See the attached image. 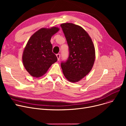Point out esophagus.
Returning a JSON list of instances; mask_svg holds the SVG:
<instances>
[{
	"label": "esophagus",
	"mask_w": 126,
	"mask_h": 126,
	"mask_svg": "<svg viewBox=\"0 0 126 126\" xmlns=\"http://www.w3.org/2000/svg\"><path fill=\"white\" fill-rule=\"evenodd\" d=\"M56 56H57V57L58 58V60H59L60 59V54H57L56 55Z\"/></svg>",
	"instance_id": "obj_1"
}]
</instances>
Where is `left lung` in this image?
I'll return each mask as SVG.
<instances>
[{
    "instance_id": "1",
    "label": "left lung",
    "mask_w": 126,
    "mask_h": 126,
    "mask_svg": "<svg viewBox=\"0 0 126 126\" xmlns=\"http://www.w3.org/2000/svg\"><path fill=\"white\" fill-rule=\"evenodd\" d=\"M68 45L69 56L61 63L64 76L77 82L91 70L95 60V49L88 33L80 26L70 23L61 24Z\"/></svg>"
}]
</instances>
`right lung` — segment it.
I'll return each instance as SVG.
<instances>
[{"label": "right lung", "instance_id": "right-lung-1", "mask_svg": "<svg viewBox=\"0 0 126 126\" xmlns=\"http://www.w3.org/2000/svg\"><path fill=\"white\" fill-rule=\"evenodd\" d=\"M59 30L57 27L42 28L30 38L23 51L22 61L25 68L32 76L38 78L43 76L57 61L50 41Z\"/></svg>", "mask_w": 126, "mask_h": 126}]
</instances>
